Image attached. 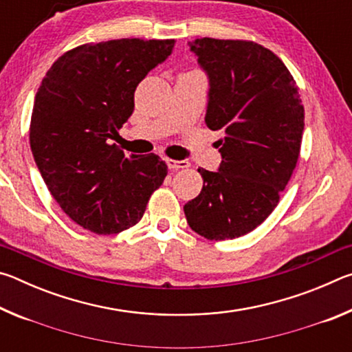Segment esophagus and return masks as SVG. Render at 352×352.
Returning a JSON list of instances; mask_svg holds the SVG:
<instances>
[{
    "label": "esophagus",
    "instance_id": "1",
    "mask_svg": "<svg viewBox=\"0 0 352 352\" xmlns=\"http://www.w3.org/2000/svg\"><path fill=\"white\" fill-rule=\"evenodd\" d=\"M166 163H168L169 169H184V168H189V163L188 162H178V160L168 158V160H166Z\"/></svg>",
    "mask_w": 352,
    "mask_h": 352
}]
</instances>
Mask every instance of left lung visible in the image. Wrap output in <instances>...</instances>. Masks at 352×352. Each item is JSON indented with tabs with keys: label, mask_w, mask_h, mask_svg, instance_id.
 Here are the masks:
<instances>
[{
	"label": "left lung",
	"mask_w": 352,
	"mask_h": 352,
	"mask_svg": "<svg viewBox=\"0 0 352 352\" xmlns=\"http://www.w3.org/2000/svg\"><path fill=\"white\" fill-rule=\"evenodd\" d=\"M188 45L210 77L206 126L225 136L219 170L199 168L204 188L184 216L206 239H234L276 208L300 157L305 107L294 76L262 45L210 37Z\"/></svg>",
	"instance_id": "8db88e82"
}]
</instances>
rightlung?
<instances>
[{"instance_id":"1","label":"right lung","mask_w":352,"mask_h":352,"mask_svg":"<svg viewBox=\"0 0 352 352\" xmlns=\"http://www.w3.org/2000/svg\"><path fill=\"white\" fill-rule=\"evenodd\" d=\"M174 45V38L80 45L58 57L41 80L31 151L51 195L82 228L118 234L136 225L168 175L158 155L127 157L113 140L133 113L138 83Z\"/></svg>"}]
</instances>
